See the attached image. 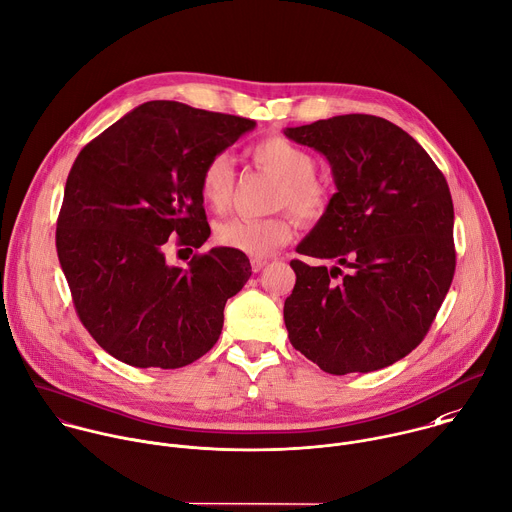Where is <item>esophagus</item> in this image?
<instances>
[{"label": "esophagus", "mask_w": 512, "mask_h": 512, "mask_svg": "<svg viewBox=\"0 0 512 512\" xmlns=\"http://www.w3.org/2000/svg\"><path fill=\"white\" fill-rule=\"evenodd\" d=\"M266 264H268V260H262V258H254V260H252V270H254V272H260V270H262Z\"/></svg>", "instance_id": "1"}]
</instances>
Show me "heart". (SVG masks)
<instances>
[{
    "label": "heart",
    "mask_w": 512,
    "mask_h": 512,
    "mask_svg": "<svg viewBox=\"0 0 512 512\" xmlns=\"http://www.w3.org/2000/svg\"><path fill=\"white\" fill-rule=\"evenodd\" d=\"M252 160L280 180L278 206H288L300 220H320L330 204V194L316 176V158L286 138L272 136L252 148ZM200 198L212 212H224L234 192V164L228 154L210 158L200 174ZM292 238L288 214L270 218H230L214 230V240L252 258L272 254Z\"/></svg>",
    "instance_id": "b5f03b06"
}]
</instances>
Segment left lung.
Here are the masks:
<instances>
[{"mask_svg": "<svg viewBox=\"0 0 512 512\" xmlns=\"http://www.w3.org/2000/svg\"><path fill=\"white\" fill-rule=\"evenodd\" d=\"M320 152L336 194L292 260L284 302L288 338L328 374L372 372L412 352L450 288L454 208L424 148L392 122L346 114L286 128Z\"/></svg>", "mask_w": 512, "mask_h": 512, "instance_id": "8db88e82", "label": "left lung"}]
</instances>
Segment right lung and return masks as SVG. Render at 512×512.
I'll list each match as a JSON object with an SVG mask.
<instances>
[{"instance_id": "add662e5", "label": "right lung", "mask_w": 512, "mask_h": 512, "mask_svg": "<svg viewBox=\"0 0 512 512\" xmlns=\"http://www.w3.org/2000/svg\"><path fill=\"white\" fill-rule=\"evenodd\" d=\"M254 126L154 100L78 154L56 248L82 324L114 358L136 368H180L220 338L226 300L252 276L250 260L212 248L180 268L166 252L208 240L202 168Z\"/></svg>"}]
</instances>
